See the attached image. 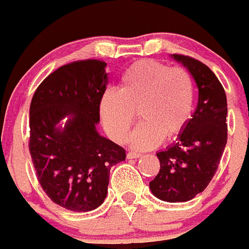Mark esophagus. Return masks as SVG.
Here are the masks:
<instances>
[{
  "label": "esophagus",
  "instance_id": "34e87169",
  "mask_svg": "<svg viewBox=\"0 0 249 249\" xmlns=\"http://www.w3.org/2000/svg\"><path fill=\"white\" fill-rule=\"evenodd\" d=\"M141 156V154L139 152H127L126 158L127 159H139Z\"/></svg>",
  "mask_w": 249,
  "mask_h": 249
}]
</instances>
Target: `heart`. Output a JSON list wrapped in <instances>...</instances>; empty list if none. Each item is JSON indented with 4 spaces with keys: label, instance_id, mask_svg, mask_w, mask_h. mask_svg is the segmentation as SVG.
<instances>
[{
    "label": "heart",
    "instance_id": "b5f03b06",
    "mask_svg": "<svg viewBox=\"0 0 249 249\" xmlns=\"http://www.w3.org/2000/svg\"><path fill=\"white\" fill-rule=\"evenodd\" d=\"M195 86L189 71L171 68L155 60L130 66L116 90L103 94L99 114L103 126L115 142H124L135 120L141 122L129 138L130 146L149 150L180 135L191 120Z\"/></svg>",
    "mask_w": 249,
    "mask_h": 249
}]
</instances>
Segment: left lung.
Returning a JSON list of instances; mask_svg holds the SVG:
<instances>
[{"label": "left lung", "mask_w": 249, "mask_h": 249, "mask_svg": "<svg viewBox=\"0 0 249 249\" xmlns=\"http://www.w3.org/2000/svg\"><path fill=\"white\" fill-rule=\"evenodd\" d=\"M196 82L198 102L178 141L156 152L160 171L149 183L152 195L166 202H186L207 187L227 144V98L213 71L200 60L172 54Z\"/></svg>", "instance_id": "obj_1"}]
</instances>
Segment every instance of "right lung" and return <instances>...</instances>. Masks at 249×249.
<instances>
[{
	"instance_id": "obj_1",
	"label": "right lung",
	"mask_w": 249,
	"mask_h": 249,
	"mask_svg": "<svg viewBox=\"0 0 249 249\" xmlns=\"http://www.w3.org/2000/svg\"><path fill=\"white\" fill-rule=\"evenodd\" d=\"M107 63L79 60L49 74L30 108V152L42 189L54 203L88 212L104 202L111 166L125 150L97 130L108 86Z\"/></svg>"
}]
</instances>
